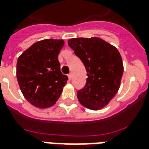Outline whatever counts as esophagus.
<instances>
[{
    "mask_svg": "<svg viewBox=\"0 0 149 149\" xmlns=\"http://www.w3.org/2000/svg\"><path fill=\"white\" fill-rule=\"evenodd\" d=\"M68 77H69V79H71V78H72V74H71V73H69V74H68Z\"/></svg>",
    "mask_w": 149,
    "mask_h": 149,
    "instance_id": "esophagus-1",
    "label": "esophagus"
}]
</instances>
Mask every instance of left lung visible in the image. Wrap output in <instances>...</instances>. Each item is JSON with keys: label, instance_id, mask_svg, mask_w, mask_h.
<instances>
[{"label": "left lung", "instance_id": "1", "mask_svg": "<svg viewBox=\"0 0 149 149\" xmlns=\"http://www.w3.org/2000/svg\"><path fill=\"white\" fill-rule=\"evenodd\" d=\"M68 45L83 62L87 72L85 86L77 92L79 103L92 110L104 107L120 87L124 72L120 52L97 37L71 38Z\"/></svg>", "mask_w": 149, "mask_h": 149}]
</instances>
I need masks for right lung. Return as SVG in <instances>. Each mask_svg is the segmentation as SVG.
Instances as JSON below:
<instances>
[{"label":"right lung","instance_id":"add662e5","mask_svg":"<svg viewBox=\"0 0 149 149\" xmlns=\"http://www.w3.org/2000/svg\"><path fill=\"white\" fill-rule=\"evenodd\" d=\"M63 40L45 39L34 43L18 57L17 79L22 93L36 107L47 108L60 97L68 77L60 71L58 56Z\"/></svg>","mask_w":149,"mask_h":149}]
</instances>
